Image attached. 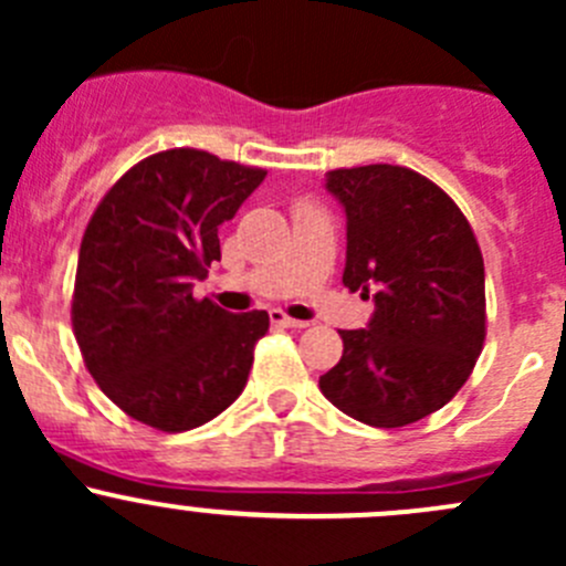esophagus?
<instances>
[{
	"mask_svg": "<svg viewBox=\"0 0 566 566\" xmlns=\"http://www.w3.org/2000/svg\"><path fill=\"white\" fill-rule=\"evenodd\" d=\"M271 323H273V325H282V328H298V331L310 325V323H306V319L287 317L282 310H271Z\"/></svg>",
	"mask_w": 566,
	"mask_h": 566,
	"instance_id": "obj_1",
	"label": "esophagus"
}]
</instances>
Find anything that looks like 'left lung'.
<instances>
[{
  "label": "left lung",
  "mask_w": 566,
  "mask_h": 566,
  "mask_svg": "<svg viewBox=\"0 0 566 566\" xmlns=\"http://www.w3.org/2000/svg\"><path fill=\"white\" fill-rule=\"evenodd\" d=\"M325 188L347 216V290L373 293L367 328L339 331V364L319 391L369 427H405L462 389L484 345V260L454 199L391 164L334 169Z\"/></svg>",
  "instance_id": "1"
}]
</instances>
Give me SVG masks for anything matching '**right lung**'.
Instances as JSON below:
<instances>
[{
  "instance_id": "right-lung-1",
  "label": "right lung",
  "mask_w": 566,
  "mask_h": 566,
  "mask_svg": "<svg viewBox=\"0 0 566 566\" xmlns=\"http://www.w3.org/2000/svg\"><path fill=\"white\" fill-rule=\"evenodd\" d=\"M265 175L175 147L130 167L95 208L78 249L73 334L95 384L130 419L182 432L241 397L268 312L232 315L191 287L221 260L219 227Z\"/></svg>"
}]
</instances>
